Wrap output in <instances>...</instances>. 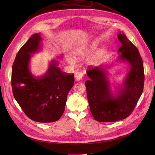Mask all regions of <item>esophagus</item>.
I'll return each instance as SVG.
<instances>
[{
    "mask_svg": "<svg viewBox=\"0 0 155 155\" xmlns=\"http://www.w3.org/2000/svg\"><path fill=\"white\" fill-rule=\"evenodd\" d=\"M75 79L76 81H82L83 80V74L81 72H77L75 74Z\"/></svg>",
    "mask_w": 155,
    "mask_h": 155,
    "instance_id": "obj_1",
    "label": "esophagus"
}]
</instances>
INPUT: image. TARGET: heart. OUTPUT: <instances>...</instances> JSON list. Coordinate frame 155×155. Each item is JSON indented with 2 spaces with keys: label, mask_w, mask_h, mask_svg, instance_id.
Wrapping results in <instances>:
<instances>
[{
  "label": "heart",
  "mask_w": 155,
  "mask_h": 155,
  "mask_svg": "<svg viewBox=\"0 0 155 155\" xmlns=\"http://www.w3.org/2000/svg\"><path fill=\"white\" fill-rule=\"evenodd\" d=\"M93 50V48L90 49V50H86V51H76L75 52H74V56L76 57V58H79V57H81V56H84L85 55H86L87 54L90 53L91 51ZM103 51L102 50H99V51H97L92 57L91 58V61L94 62H96L102 56L103 54ZM69 62L71 64H73V61L72 60H69Z\"/></svg>",
  "instance_id": "heart-1"
}]
</instances>
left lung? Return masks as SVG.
I'll return each instance as SVG.
<instances>
[{"label":"left lung","instance_id":"1","mask_svg":"<svg viewBox=\"0 0 155 155\" xmlns=\"http://www.w3.org/2000/svg\"><path fill=\"white\" fill-rule=\"evenodd\" d=\"M118 38L122 44L118 59L129 62L130 69L117 94L115 96L111 93L103 65L89 67L86 72L90 78L84 83L87 101L93 117L99 122L126 118L134 110L143 90V65L139 50L123 33H120Z\"/></svg>","mask_w":155,"mask_h":155}]
</instances>
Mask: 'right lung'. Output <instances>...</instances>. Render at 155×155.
<instances>
[{
	"label": "right lung",
	"mask_w": 155,
	"mask_h": 155,
	"mask_svg": "<svg viewBox=\"0 0 155 155\" xmlns=\"http://www.w3.org/2000/svg\"><path fill=\"white\" fill-rule=\"evenodd\" d=\"M40 34L32 35L18 51L12 66V86L13 94L32 120L51 123L62 115L68 94L74 84V74H68L52 61L47 73L34 77L29 69L31 54L41 48Z\"/></svg>",
	"instance_id": "add662e5"
}]
</instances>
